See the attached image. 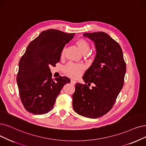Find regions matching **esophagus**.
I'll list each match as a JSON object with an SVG mask.
<instances>
[{
    "instance_id": "34e87169",
    "label": "esophagus",
    "mask_w": 146,
    "mask_h": 146,
    "mask_svg": "<svg viewBox=\"0 0 146 146\" xmlns=\"http://www.w3.org/2000/svg\"><path fill=\"white\" fill-rule=\"evenodd\" d=\"M71 83L72 84H76V81H75V80H71Z\"/></svg>"
}]
</instances>
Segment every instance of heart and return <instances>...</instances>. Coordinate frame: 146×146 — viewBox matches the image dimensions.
Instances as JSON below:
<instances>
[{"mask_svg": "<svg viewBox=\"0 0 146 146\" xmlns=\"http://www.w3.org/2000/svg\"><path fill=\"white\" fill-rule=\"evenodd\" d=\"M76 45L81 51L83 54H85L88 53L90 50V45L89 42L87 40L84 39H80L77 40L76 42ZM64 54V49L61 52V56L62 57ZM84 70V68L83 65H76L72 63H68L67 65L64 68V71L72 78H77L83 72Z\"/></svg>", "mask_w": 146, "mask_h": 146, "instance_id": "obj_1", "label": "heart"}]
</instances>
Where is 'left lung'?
Masks as SVG:
<instances>
[{"label":"left lung","instance_id":"8db88e82","mask_svg":"<svg viewBox=\"0 0 146 146\" xmlns=\"http://www.w3.org/2000/svg\"><path fill=\"white\" fill-rule=\"evenodd\" d=\"M95 43L96 54L72 95L74 111L86 117H102L111 109L123 86L126 65L120 45L103 32L85 33ZM88 84H86V83ZM91 83L95 84L89 88Z\"/></svg>","mask_w":146,"mask_h":146}]
</instances>
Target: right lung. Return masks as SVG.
I'll list each match as a JSON object with an SVG mask.
<instances>
[{
    "label": "right lung",
    "instance_id": "obj_1",
    "mask_svg": "<svg viewBox=\"0 0 146 146\" xmlns=\"http://www.w3.org/2000/svg\"><path fill=\"white\" fill-rule=\"evenodd\" d=\"M74 35L48 29L28 45L19 62L17 75L21 101L28 112L33 114L49 112L63 86L71 81L66 77L52 78L50 67L60 61L63 47Z\"/></svg>",
    "mask_w": 146,
    "mask_h": 146
}]
</instances>
